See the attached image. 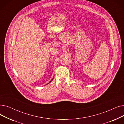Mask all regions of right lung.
Listing matches in <instances>:
<instances>
[{
	"instance_id": "right-lung-1",
	"label": "right lung",
	"mask_w": 124,
	"mask_h": 124,
	"mask_svg": "<svg viewBox=\"0 0 124 124\" xmlns=\"http://www.w3.org/2000/svg\"><path fill=\"white\" fill-rule=\"evenodd\" d=\"M51 81H52V80H51ZM51 82H49V83H48V84H49V83H50V82H51Z\"/></svg>"
}]
</instances>
